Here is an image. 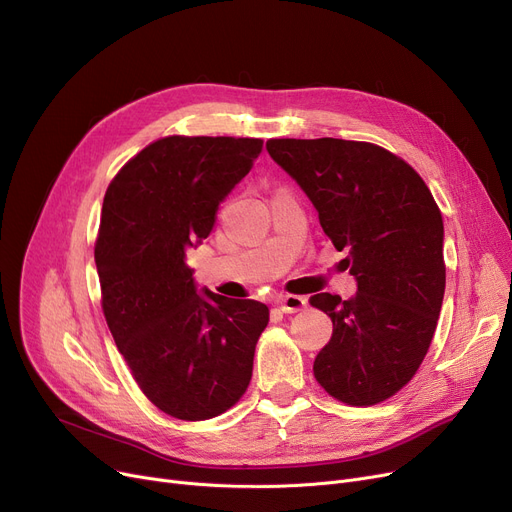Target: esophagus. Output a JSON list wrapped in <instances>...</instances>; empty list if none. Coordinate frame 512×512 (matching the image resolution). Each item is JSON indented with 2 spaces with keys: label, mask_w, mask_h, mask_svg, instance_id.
I'll return each instance as SVG.
<instances>
[{
  "label": "esophagus",
  "mask_w": 512,
  "mask_h": 512,
  "mask_svg": "<svg viewBox=\"0 0 512 512\" xmlns=\"http://www.w3.org/2000/svg\"><path fill=\"white\" fill-rule=\"evenodd\" d=\"M276 303L284 313H297V311L307 307V299L297 297V294H282V297Z\"/></svg>",
  "instance_id": "obj_1"
}]
</instances>
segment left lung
I'll return each mask as SVG.
<instances>
[{
	"instance_id": "obj_1",
	"label": "left lung",
	"mask_w": 512,
	"mask_h": 512,
	"mask_svg": "<svg viewBox=\"0 0 512 512\" xmlns=\"http://www.w3.org/2000/svg\"><path fill=\"white\" fill-rule=\"evenodd\" d=\"M267 153L297 180L319 224L353 263L357 294L319 292L309 303L334 332L313 363L319 386L351 407L394 396L417 373L442 309V213L423 178L398 155L363 141L270 139Z\"/></svg>"
}]
</instances>
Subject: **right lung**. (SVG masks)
Segmentation results:
<instances>
[{
	"mask_svg": "<svg viewBox=\"0 0 512 512\" xmlns=\"http://www.w3.org/2000/svg\"><path fill=\"white\" fill-rule=\"evenodd\" d=\"M261 147V139H159L103 197L95 263L107 328L143 394L176 419L218 417L251 382L270 309L199 294L186 251L209 236Z\"/></svg>",
	"mask_w": 512,
	"mask_h": 512,
	"instance_id": "add662e5",
	"label": "right lung"
}]
</instances>
